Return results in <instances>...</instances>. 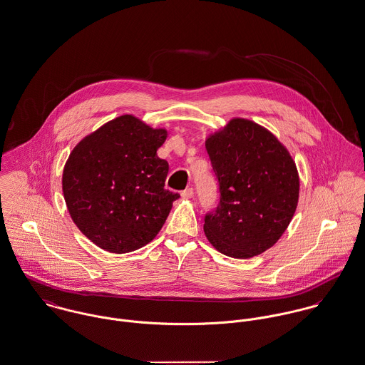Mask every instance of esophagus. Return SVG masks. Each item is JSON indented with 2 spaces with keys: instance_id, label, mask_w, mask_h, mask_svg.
I'll use <instances>...</instances> for the list:
<instances>
[{
  "instance_id": "34e87169",
  "label": "esophagus",
  "mask_w": 365,
  "mask_h": 365,
  "mask_svg": "<svg viewBox=\"0 0 365 365\" xmlns=\"http://www.w3.org/2000/svg\"><path fill=\"white\" fill-rule=\"evenodd\" d=\"M181 197L185 199H191L194 197V188H187L181 192Z\"/></svg>"
}]
</instances>
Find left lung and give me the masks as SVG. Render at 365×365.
<instances>
[{"label": "left lung", "mask_w": 365, "mask_h": 365, "mask_svg": "<svg viewBox=\"0 0 365 365\" xmlns=\"http://www.w3.org/2000/svg\"><path fill=\"white\" fill-rule=\"evenodd\" d=\"M205 148L220 187V205L203 232L222 254L247 259L273 247L297 209L299 170L267 128L234 117L209 133Z\"/></svg>", "instance_id": "left-lung-1"}]
</instances>
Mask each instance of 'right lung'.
<instances>
[{"label":"right lung","instance_id":"right-lung-1","mask_svg":"<svg viewBox=\"0 0 365 365\" xmlns=\"http://www.w3.org/2000/svg\"><path fill=\"white\" fill-rule=\"evenodd\" d=\"M166 128L133 114L118 115L83 136L63 171L66 209L99 248L125 254L162 230L180 194L165 188L168 163L158 156Z\"/></svg>","mask_w":365,"mask_h":365}]
</instances>
